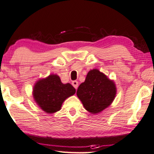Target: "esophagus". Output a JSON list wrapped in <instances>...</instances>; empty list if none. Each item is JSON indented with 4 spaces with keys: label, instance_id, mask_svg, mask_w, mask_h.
Segmentation results:
<instances>
[{
    "label": "esophagus",
    "instance_id": "1",
    "mask_svg": "<svg viewBox=\"0 0 154 154\" xmlns=\"http://www.w3.org/2000/svg\"><path fill=\"white\" fill-rule=\"evenodd\" d=\"M72 85L74 87V88L75 90H77L78 89V87H79V82L76 81H74L72 82Z\"/></svg>",
    "mask_w": 154,
    "mask_h": 154
}]
</instances>
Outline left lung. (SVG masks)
I'll return each instance as SVG.
<instances>
[{"instance_id": "8db88e82", "label": "left lung", "mask_w": 154, "mask_h": 154, "mask_svg": "<svg viewBox=\"0 0 154 154\" xmlns=\"http://www.w3.org/2000/svg\"><path fill=\"white\" fill-rule=\"evenodd\" d=\"M116 92L115 82L94 69L88 72L85 81L78 88L76 94L87 110L97 114L112 103Z\"/></svg>"}]
</instances>
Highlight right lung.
Listing matches in <instances>:
<instances>
[{
	"label": "right lung",
	"instance_id": "right-lung-1",
	"mask_svg": "<svg viewBox=\"0 0 154 154\" xmlns=\"http://www.w3.org/2000/svg\"><path fill=\"white\" fill-rule=\"evenodd\" d=\"M75 93L70 83L63 84L56 74L39 80L33 88V97L37 104L44 112L52 114L61 109L66 98Z\"/></svg>",
	"mask_w": 154,
	"mask_h": 154
}]
</instances>
